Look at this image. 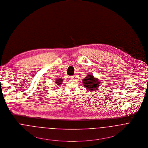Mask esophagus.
Returning <instances> with one entry per match:
<instances>
[{
  "label": "esophagus",
  "mask_w": 148,
  "mask_h": 148,
  "mask_svg": "<svg viewBox=\"0 0 148 148\" xmlns=\"http://www.w3.org/2000/svg\"><path fill=\"white\" fill-rule=\"evenodd\" d=\"M76 78V76L75 75H73V76H71L70 77V78L71 79H75Z\"/></svg>",
  "instance_id": "obj_1"
}]
</instances>
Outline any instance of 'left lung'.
<instances>
[{"instance_id":"1","label":"left lung","mask_w":148,"mask_h":148,"mask_svg":"<svg viewBox=\"0 0 148 148\" xmlns=\"http://www.w3.org/2000/svg\"><path fill=\"white\" fill-rule=\"evenodd\" d=\"M82 82L84 87L91 91L97 90L100 84V81L91 74L83 79Z\"/></svg>"}]
</instances>
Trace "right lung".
<instances>
[{
	"mask_svg": "<svg viewBox=\"0 0 148 148\" xmlns=\"http://www.w3.org/2000/svg\"><path fill=\"white\" fill-rule=\"evenodd\" d=\"M55 81H56L55 83H56L57 84H58V86H60V85L62 83V82H63V79L58 78V79H56Z\"/></svg>",
	"mask_w": 148,
	"mask_h": 148,
	"instance_id": "right-lung-1",
	"label": "right lung"
}]
</instances>
